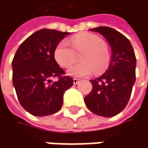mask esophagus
Here are the masks:
<instances>
[{"label": "esophagus", "instance_id": "34e87169", "mask_svg": "<svg viewBox=\"0 0 148 148\" xmlns=\"http://www.w3.org/2000/svg\"><path fill=\"white\" fill-rule=\"evenodd\" d=\"M73 81V84H75V85H76V84H78L80 82V80L77 79V78H75Z\"/></svg>", "mask_w": 148, "mask_h": 148}]
</instances>
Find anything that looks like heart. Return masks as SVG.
<instances>
[{
  "mask_svg": "<svg viewBox=\"0 0 148 148\" xmlns=\"http://www.w3.org/2000/svg\"><path fill=\"white\" fill-rule=\"evenodd\" d=\"M80 60L82 61L73 65L67 75L75 77L90 75L95 71L102 73L109 65L111 50L108 45L96 34L92 33H81L72 37L69 43L60 41L54 49V59L63 67H68L76 60V53H81Z\"/></svg>",
  "mask_w": 148,
  "mask_h": 148,
  "instance_id": "heart-1",
  "label": "heart"
}]
</instances>
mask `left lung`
I'll return each instance as SVG.
<instances>
[{"label":"left lung","mask_w":148,"mask_h":148,"mask_svg":"<svg viewBox=\"0 0 148 148\" xmlns=\"http://www.w3.org/2000/svg\"><path fill=\"white\" fill-rule=\"evenodd\" d=\"M89 30L105 37L111 48V59L103 75L90 80L93 88L84 101L94 114L113 117L126 108L130 99L135 82V53L129 40L115 29L99 27Z\"/></svg>","instance_id":"obj_1"}]
</instances>
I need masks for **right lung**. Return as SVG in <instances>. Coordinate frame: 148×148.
Returning <instances> with one entry per match:
<instances>
[{"instance_id": "1", "label": "right lung", "mask_w": 148, "mask_h": 148, "mask_svg": "<svg viewBox=\"0 0 148 148\" xmlns=\"http://www.w3.org/2000/svg\"><path fill=\"white\" fill-rule=\"evenodd\" d=\"M70 33L43 28L27 38L18 47L12 61L13 85L22 108L34 116L58 112L63 95L73 85L54 59V49ZM52 77H58L52 83Z\"/></svg>"}]
</instances>
